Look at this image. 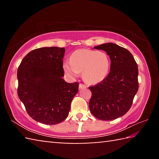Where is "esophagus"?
Returning <instances> with one entry per match:
<instances>
[{
    "mask_svg": "<svg viewBox=\"0 0 159 159\" xmlns=\"http://www.w3.org/2000/svg\"><path fill=\"white\" fill-rule=\"evenodd\" d=\"M86 86L85 85L82 84V83H80L79 84V89L81 90V89H83V88H85Z\"/></svg>",
    "mask_w": 159,
    "mask_h": 159,
    "instance_id": "34e87169",
    "label": "esophagus"
}]
</instances>
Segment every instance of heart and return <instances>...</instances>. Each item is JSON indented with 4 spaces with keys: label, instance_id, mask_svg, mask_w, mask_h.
Returning <instances> with one entry per match:
<instances>
[{
    "label": "heart",
    "instance_id": "obj_1",
    "mask_svg": "<svg viewBox=\"0 0 159 159\" xmlns=\"http://www.w3.org/2000/svg\"><path fill=\"white\" fill-rule=\"evenodd\" d=\"M111 62L104 52L79 49L71 54L70 61L63 63V69L67 76L76 78L83 72V79L88 84L95 85L102 82L108 76Z\"/></svg>",
    "mask_w": 159,
    "mask_h": 159
}]
</instances>
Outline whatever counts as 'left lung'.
I'll return each mask as SVG.
<instances>
[{"instance_id": "8db88e82", "label": "left lung", "mask_w": 159, "mask_h": 159, "mask_svg": "<svg viewBox=\"0 0 159 159\" xmlns=\"http://www.w3.org/2000/svg\"><path fill=\"white\" fill-rule=\"evenodd\" d=\"M105 51L111 60L110 72L104 80L89 89L91 114L102 120H111L128 111L138 90V68L132 54L124 48L107 43L94 48Z\"/></svg>"}]
</instances>
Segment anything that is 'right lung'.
<instances>
[{
	"mask_svg": "<svg viewBox=\"0 0 159 159\" xmlns=\"http://www.w3.org/2000/svg\"><path fill=\"white\" fill-rule=\"evenodd\" d=\"M64 48L45 47L31 51L17 69V94L28 114L43 124L62 122L69 115L79 83L62 77Z\"/></svg>",
	"mask_w": 159,
	"mask_h": 159,
	"instance_id": "obj_1",
	"label": "right lung"
}]
</instances>
